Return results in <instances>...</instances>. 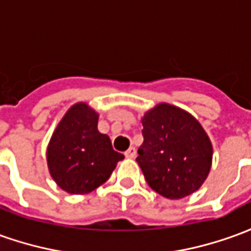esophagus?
<instances>
[{
	"label": "esophagus",
	"mask_w": 251,
	"mask_h": 251,
	"mask_svg": "<svg viewBox=\"0 0 251 251\" xmlns=\"http://www.w3.org/2000/svg\"><path fill=\"white\" fill-rule=\"evenodd\" d=\"M136 153H137V152H136V148H134V147H130V148L125 152V156L127 159H133V157H136Z\"/></svg>",
	"instance_id": "esophagus-1"
}]
</instances>
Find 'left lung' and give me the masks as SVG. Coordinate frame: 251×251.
<instances>
[{"label":"left lung","mask_w":251,"mask_h":251,"mask_svg":"<svg viewBox=\"0 0 251 251\" xmlns=\"http://www.w3.org/2000/svg\"><path fill=\"white\" fill-rule=\"evenodd\" d=\"M143 126L136 162L151 189L171 200L199 190L212 164V144L199 121L162 103L144 115Z\"/></svg>","instance_id":"8db88e82"}]
</instances>
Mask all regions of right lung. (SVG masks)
Returning a JSON list of instances; mask_svg holds the SVG:
<instances>
[{
  "label": "right lung",
  "instance_id": "obj_1",
  "mask_svg": "<svg viewBox=\"0 0 251 251\" xmlns=\"http://www.w3.org/2000/svg\"><path fill=\"white\" fill-rule=\"evenodd\" d=\"M124 157L113 150L108 136L99 133L98 114L85 103L65 114L47 148L52 179L71 194H85L103 185Z\"/></svg>",
  "mask_w": 251,
  "mask_h": 251
}]
</instances>
